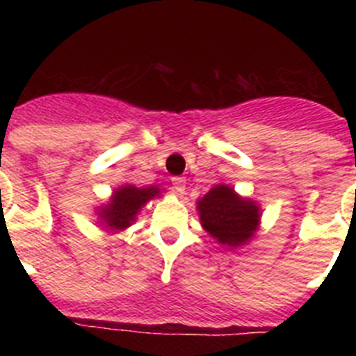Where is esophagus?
I'll list each match as a JSON object with an SVG mask.
<instances>
[{
  "label": "esophagus",
  "mask_w": 356,
  "mask_h": 356,
  "mask_svg": "<svg viewBox=\"0 0 356 356\" xmlns=\"http://www.w3.org/2000/svg\"><path fill=\"white\" fill-rule=\"evenodd\" d=\"M172 188H175L178 194L185 193V178H184V176H175V178H172Z\"/></svg>",
  "instance_id": "obj_1"
}]
</instances>
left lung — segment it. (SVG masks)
I'll list each match as a JSON object with an SVG mask.
<instances>
[{"label":"left lung","mask_w":356,"mask_h":356,"mask_svg":"<svg viewBox=\"0 0 356 356\" xmlns=\"http://www.w3.org/2000/svg\"><path fill=\"white\" fill-rule=\"evenodd\" d=\"M201 225L213 238L226 246H241L259 225V207L242 200L234 188L217 185L197 203Z\"/></svg>","instance_id":"8db88e82"}]
</instances>
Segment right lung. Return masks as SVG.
<instances>
[{
  "label": "right lung",
  "mask_w": 356,
  "mask_h": 356,
  "mask_svg": "<svg viewBox=\"0 0 356 356\" xmlns=\"http://www.w3.org/2000/svg\"><path fill=\"white\" fill-rule=\"evenodd\" d=\"M156 194H159L156 187L139 188L134 187V185H127V187L119 188L112 196V203H108V207L103 209V221L110 228H127V226H130L131 221H135V213L139 212L140 207L146 201H149L151 197H155Z\"/></svg>",
  "instance_id": "obj_1"
}]
</instances>
